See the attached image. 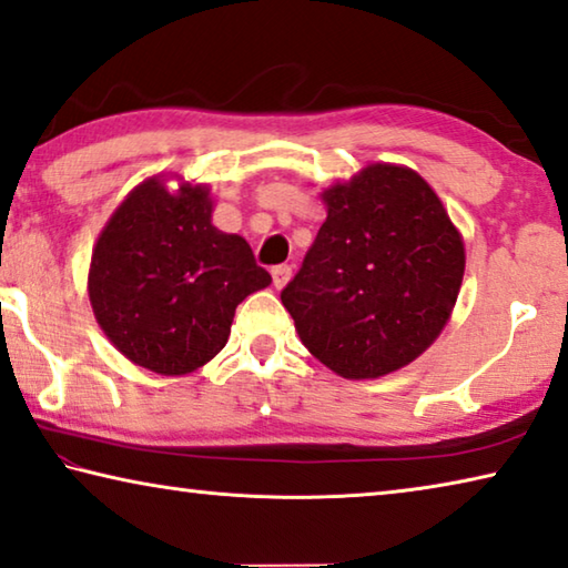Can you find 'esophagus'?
<instances>
[{"instance_id":"esophagus-1","label":"esophagus","mask_w":568,"mask_h":568,"mask_svg":"<svg viewBox=\"0 0 568 568\" xmlns=\"http://www.w3.org/2000/svg\"><path fill=\"white\" fill-rule=\"evenodd\" d=\"M272 278H274V286L276 290H282V286H286V282L292 278V266L286 264H278L272 268Z\"/></svg>"}]
</instances>
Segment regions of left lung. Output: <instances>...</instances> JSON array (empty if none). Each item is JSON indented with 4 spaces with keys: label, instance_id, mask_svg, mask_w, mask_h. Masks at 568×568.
<instances>
[{
    "label": "left lung",
    "instance_id": "left-lung-1",
    "mask_svg": "<svg viewBox=\"0 0 568 568\" xmlns=\"http://www.w3.org/2000/svg\"><path fill=\"white\" fill-rule=\"evenodd\" d=\"M327 221L282 290L304 347L347 379L383 377L433 345L466 248L420 175L375 163L324 191Z\"/></svg>",
    "mask_w": 568,
    "mask_h": 568
}]
</instances>
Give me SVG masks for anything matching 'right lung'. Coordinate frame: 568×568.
Returning a JSON list of instances; mask_svg holds the SVG:
<instances>
[{
    "mask_svg": "<svg viewBox=\"0 0 568 568\" xmlns=\"http://www.w3.org/2000/svg\"><path fill=\"white\" fill-rule=\"evenodd\" d=\"M268 284L246 241L211 223L203 185L171 193L158 179L120 203L92 248L88 276L102 332L158 375H185L216 357L236 306Z\"/></svg>",
    "mask_w": 568,
    "mask_h": 568,
    "instance_id": "1",
    "label": "right lung"
}]
</instances>
